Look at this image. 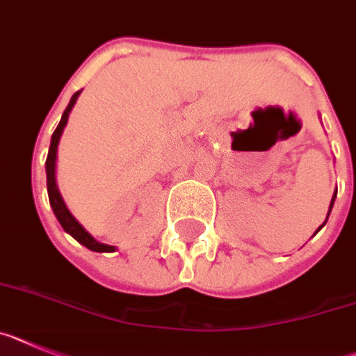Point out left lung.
I'll use <instances>...</instances> for the list:
<instances>
[{"label": "left lung", "instance_id": "8db88e82", "mask_svg": "<svg viewBox=\"0 0 356 356\" xmlns=\"http://www.w3.org/2000/svg\"><path fill=\"white\" fill-rule=\"evenodd\" d=\"M335 197H337V190H335V193H333V199H332V202H330V209H327V216H330V213H332V208H333V202H335ZM324 224H326V222H324ZM323 224V225H324ZM323 225H321V227H323ZM321 227H319V229H321ZM319 229H317V231H319ZM317 231H315V233H317ZM314 233V234H315Z\"/></svg>", "mask_w": 356, "mask_h": 356}]
</instances>
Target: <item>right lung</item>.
I'll return each mask as SVG.
<instances>
[{
  "label": "right lung",
  "instance_id": "add662e5",
  "mask_svg": "<svg viewBox=\"0 0 356 356\" xmlns=\"http://www.w3.org/2000/svg\"><path fill=\"white\" fill-rule=\"evenodd\" d=\"M80 91H76L73 97H71L70 104H67L66 111L63 113V118L58 122L57 129H55L54 136H51V143H49V150H48V157H46V186H48V197H49V204H51V209H54L55 216H57V220L60 222L63 225V229L66 233H70L71 236L75 238L76 242L82 243L84 247L91 249L95 252H114L113 245H107V243H100L97 242L88 231L75 220V216L71 215L70 209L66 208V204H64L63 197H60V191L57 188V181H55V166H57V147H58V140H60V136H63L64 127L67 123V116H70L71 109H73V105H75L76 98H79Z\"/></svg>",
  "mask_w": 356,
  "mask_h": 356
}]
</instances>
